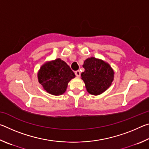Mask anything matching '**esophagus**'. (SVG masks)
I'll use <instances>...</instances> for the list:
<instances>
[{"mask_svg":"<svg viewBox=\"0 0 149 149\" xmlns=\"http://www.w3.org/2000/svg\"><path fill=\"white\" fill-rule=\"evenodd\" d=\"M75 75H76V77H80L81 72H80L79 70H77V71H75Z\"/></svg>","mask_w":149,"mask_h":149,"instance_id":"1","label":"esophagus"}]
</instances>
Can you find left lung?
Segmentation results:
<instances>
[{
	"mask_svg": "<svg viewBox=\"0 0 149 149\" xmlns=\"http://www.w3.org/2000/svg\"><path fill=\"white\" fill-rule=\"evenodd\" d=\"M83 67L85 71L81 74V79L90 94H101L112 84L114 73L107 62L91 57L85 60Z\"/></svg>",
	"mask_w": 149,
	"mask_h": 149,
	"instance_id": "obj_1",
	"label": "left lung"
}]
</instances>
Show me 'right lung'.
Here are the masks:
<instances>
[{"mask_svg":"<svg viewBox=\"0 0 149 149\" xmlns=\"http://www.w3.org/2000/svg\"><path fill=\"white\" fill-rule=\"evenodd\" d=\"M75 74L64 61L58 58L42 65L38 73L39 82L50 94L60 95L64 93Z\"/></svg>","mask_w":149,"mask_h":149,"instance_id":"obj_1","label":"right lung"}]
</instances>
